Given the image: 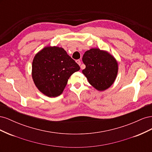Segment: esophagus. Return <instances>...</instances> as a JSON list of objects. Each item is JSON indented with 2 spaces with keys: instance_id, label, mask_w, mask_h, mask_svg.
<instances>
[{
  "instance_id": "34e87169",
  "label": "esophagus",
  "mask_w": 152,
  "mask_h": 152,
  "mask_svg": "<svg viewBox=\"0 0 152 152\" xmlns=\"http://www.w3.org/2000/svg\"><path fill=\"white\" fill-rule=\"evenodd\" d=\"M76 62H77V63L79 65H81V61L79 60V59H77V60L76 61ZM80 67H81V69H82V66H80Z\"/></svg>"
}]
</instances>
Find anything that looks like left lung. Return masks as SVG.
<instances>
[{"instance_id":"obj_1","label":"left lung","mask_w":152,"mask_h":152,"mask_svg":"<svg viewBox=\"0 0 152 152\" xmlns=\"http://www.w3.org/2000/svg\"><path fill=\"white\" fill-rule=\"evenodd\" d=\"M82 61L86 65L82 73L95 89L104 91L113 84L118 72V63L107 51L91 49L83 55Z\"/></svg>"}]
</instances>
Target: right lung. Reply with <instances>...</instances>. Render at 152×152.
<instances>
[{
    "label": "right lung",
    "instance_id": "add662e5",
    "mask_svg": "<svg viewBox=\"0 0 152 152\" xmlns=\"http://www.w3.org/2000/svg\"><path fill=\"white\" fill-rule=\"evenodd\" d=\"M80 66L66 50L56 46L45 47L32 63V79L38 89L48 97L60 95L68 80Z\"/></svg>",
    "mask_w": 152,
    "mask_h": 152
}]
</instances>
